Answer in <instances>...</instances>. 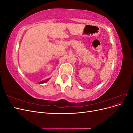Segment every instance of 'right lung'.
I'll return each mask as SVG.
<instances>
[{"instance_id": "obj_1", "label": "right lung", "mask_w": 133, "mask_h": 133, "mask_svg": "<svg viewBox=\"0 0 133 133\" xmlns=\"http://www.w3.org/2000/svg\"><path fill=\"white\" fill-rule=\"evenodd\" d=\"M48 80H49V79H46L45 80H43V81H42V82H40L39 83L40 84H42V83H45V82H46L47 81H48Z\"/></svg>"}]
</instances>
